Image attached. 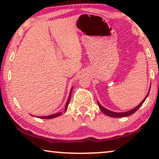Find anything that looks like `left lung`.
<instances>
[{"instance_id": "8db88e82", "label": "left lung", "mask_w": 159, "mask_h": 159, "mask_svg": "<svg viewBox=\"0 0 159 159\" xmlns=\"http://www.w3.org/2000/svg\"><path fill=\"white\" fill-rule=\"evenodd\" d=\"M149 92H150V89H149V91L148 93V94L146 95V97H145V99L143 100V101L140 103L138 105L137 107H135V108L131 109V110H129L128 111H125V112H115V111H110V110H108V109H107L106 108H104V107H102L101 104H99V102H97L98 103V105H99L100 109H101V111H102L103 113L105 114L106 115H108L109 117H127V116H129V115H133L135 112L136 111L138 110V109L140 108V107L141 106V105L143 104V102L146 101V98L148 97V96L149 94Z\"/></svg>"}]
</instances>
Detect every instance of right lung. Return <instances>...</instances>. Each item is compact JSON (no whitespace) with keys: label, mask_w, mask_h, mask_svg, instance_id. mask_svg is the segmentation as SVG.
<instances>
[{"label":"right lung","mask_w":159,"mask_h":159,"mask_svg":"<svg viewBox=\"0 0 159 159\" xmlns=\"http://www.w3.org/2000/svg\"><path fill=\"white\" fill-rule=\"evenodd\" d=\"M72 89H73V88H71L70 94H69L68 101H67L66 105V109H65V111L67 110V108H68V104H69V102H70V95H71V92H72ZM62 115V112H58V113H56V114H53V115H51L45 116V117H37L41 118V119H52V118L57 117H58V116H60V115Z\"/></svg>","instance_id":"right-lung-1"}]
</instances>
